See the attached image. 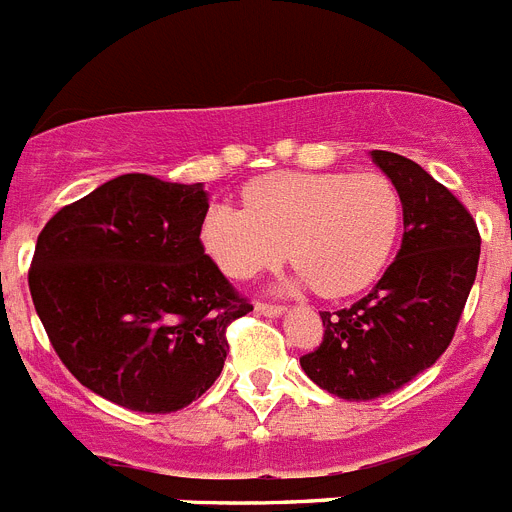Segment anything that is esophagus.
<instances>
[{
  "instance_id": "1",
  "label": "esophagus",
  "mask_w": 512,
  "mask_h": 512,
  "mask_svg": "<svg viewBox=\"0 0 512 512\" xmlns=\"http://www.w3.org/2000/svg\"><path fill=\"white\" fill-rule=\"evenodd\" d=\"M256 310H259L261 316H269V318L282 316V313H285V308L277 303H256Z\"/></svg>"
}]
</instances>
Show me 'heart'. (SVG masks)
I'll return each mask as SVG.
<instances>
[{
    "instance_id": "heart-1",
    "label": "heart",
    "mask_w": 512,
    "mask_h": 512,
    "mask_svg": "<svg viewBox=\"0 0 512 512\" xmlns=\"http://www.w3.org/2000/svg\"><path fill=\"white\" fill-rule=\"evenodd\" d=\"M246 207L214 204L202 243L227 277L251 279L287 259L323 298L370 287L391 259L401 196L381 173H272L243 191Z\"/></svg>"
}]
</instances>
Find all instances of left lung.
I'll return each mask as SVG.
<instances>
[{"label":"left lung","mask_w":512,"mask_h":512,"mask_svg":"<svg viewBox=\"0 0 512 512\" xmlns=\"http://www.w3.org/2000/svg\"><path fill=\"white\" fill-rule=\"evenodd\" d=\"M404 209V238L378 285L352 308L323 310V342L300 357L305 375L347 401L396 391L451 344L474 285L482 238L443 183L396 152L373 150Z\"/></svg>","instance_id":"obj_1"}]
</instances>
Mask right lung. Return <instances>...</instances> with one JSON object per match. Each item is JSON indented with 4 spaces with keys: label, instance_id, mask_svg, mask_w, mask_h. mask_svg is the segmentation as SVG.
Masks as SVG:
<instances>
[{
    "label": "right lung",
    "instance_id": "right-lung-1",
    "mask_svg": "<svg viewBox=\"0 0 512 512\" xmlns=\"http://www.w3.org/2000/svg\"><path fill=\"white\" fill-rule=\"evenodd\" d=\"M202 183L126 173L61 207L28 272L51 347L93 393L168 414L222 373L227 326L253 305L204 253Z\"/></svg>",
    "mask_w": 512,
    "mask_h": 512
}]
</instances>
